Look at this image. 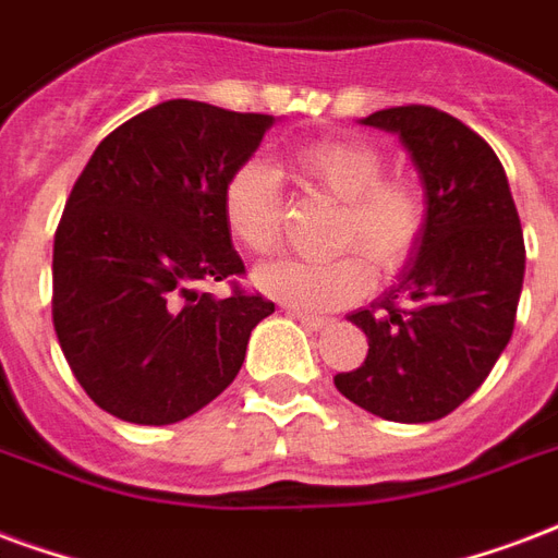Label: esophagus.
<instances>
[{
  "label": "esophagus",
  "instance_id": "esophagus-1",
  "mask_svg": "<svg viewBox=\"0 0 558 558\" xmlns=\"http://www.w3.org/2000/svg\"><path fill=\"white\" fill-rule=\"evenodd\" d=\"M288 314L294 317V320H300V324L308 329V332H320V329H326V324L329 320H324V317H314V314H303V312H296V308H288Z\"/></svg>",
  "mask_w": 558,
  "mask_h": 558
}]
</instances>
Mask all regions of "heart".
I'll use <instances>...</instances> for the list:
<instances>
[{
    "label": "heart",
    "instance_id": "heart-1",
    "mask_svg": "<svg viewBox=\"0 0 558 558\" xmlns=\"http://www.w3.org/2000/svg\"><path fill=\"white\" fill-rule=\"evenodd\" d=\"M296 170L341 203L332 244L343 253L326 262L282 258L255 270L258 291L303 312H326L364 296L374 270L397 274L421 244L426 205L405 179L385 175V155L355 137H324L294 155ZM223 217L238 244L270 255L282 241L279 173L262 158H246L223 184ZM367 254L366 259L363 255Z\"/></svg>",
    "mask_w": 558,
    "mask_h": 558
}]
</instances>
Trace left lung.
Segmentation results:
<instances>
[{
  "instance_id": "left-lung-1",
  "label": "left lung",
  "mask_w": 558,
  "mask_h": 558,
  "mask_svg": "<svg viewBox=\"0 0 558 558\" xmlns=\"http://www.w3.org/2000/svg\"><path fill=\"white\" fill-rule=\"evenodd\" d=\"M362 123L393 132L412 155L426 223L397 282L347 317L367 335V359L335 376V388L385 421L429 423L485 383L512 338L521 217L500 158L462 120L400 105Z\"/></svg>"
}]
</instances>
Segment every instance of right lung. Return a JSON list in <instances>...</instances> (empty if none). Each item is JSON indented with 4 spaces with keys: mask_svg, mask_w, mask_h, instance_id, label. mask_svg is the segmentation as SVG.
Wrapping results in <instances>:
<instances>
[{
    "mask_svg": "<svg viewBox=\"0 0 558 558\" xmlns=\"http://www.w3.org/2000/svg\"><path fill=\"white\" fill-rule=\"evenodd\" d=\"M270 114L170 99L125 120L75 179L52 253V324L70 371L120 421L167 426L241 371L262 294H203L244 274L223 184Z\"/></svg>",
    "mask_w": 558,
    "mask_h": 558,
    "instance_id": "obj_1",
    "label": "right lung"
}]
</instances>
